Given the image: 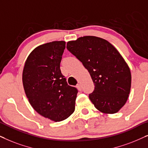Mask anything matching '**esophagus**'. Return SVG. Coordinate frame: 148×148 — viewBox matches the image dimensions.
Masks as SVG:
<instances>
[{"label":"esophagus","mask_w":148,"mask_h":148,"mask_svg":"<svg viewBox=\"0 0 148 148\" xmlns=\"http://www.w3.org/2000/svg\"><path fill=\"white\" fill-rule=\"evenodd\" d=\"M76 88H78V90H82V87H81V85H80V84H78L77 85H76Z\"/></svg>","instance_id":"1"}]
</instances>
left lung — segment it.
<instances>
[{"mask_svg": "<svg viewBox=\"0 0 148 148\" xmlns=\"http://www.w3.org/2000/svg\"><path fill=\"white\" fill-rule=\"evenodd\" d=\"M67 49L88 71L95 89L89 99L103 114L117 113L127 102L131 70L119 51L105 39L93 36L68 41Z\"/></svg>", "mask_w": 148, "mask_h": 148, "instance_id": "left-lung-1", "label": "left lung"}]
</instances>
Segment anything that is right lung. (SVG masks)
I'll use <instances>...</instances> for the list:
<instances>
[{
    "label": "right lung",
    "mask_w": 148,
    "mask_h": 148,
    "mask_svg": "<svg viewBox=\"0 0 148 148\" xmlns=\"http://www.w3.org/2000/svg\"><path fill=\"white\" fill-rule=\"evenodd\" d=\"M65 41L39 45L25 60L22 82L29 103L46 119L60 122L75 110L78 90L67 84L60 70Z\"/></svg>",
    "instance_id": "right-lung-1"
}]
</instances>
